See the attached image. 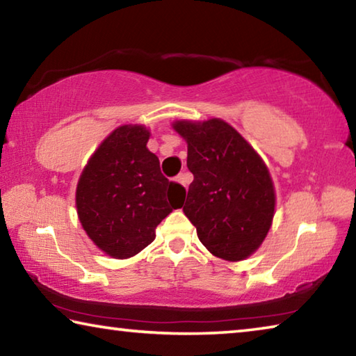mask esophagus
Instances as JSON below:
<instances>
[{"label":"esophagus","instance_id":"obj_1","mask_svg":"<svg viewBox=\"0 0 356 356\" xmlns=\"http://www.w3.org/2000/svg\"><path fill=\"white\" fill-rule=\"evenodd\" d=\"M176 180H177V182L180 184V185H184L185 186V188H186V186H188V184H190V180H188V174H179V176L176 177Z\"/></svg>","mask_w":356,"mask_h":356}]
</instances>
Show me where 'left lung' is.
<instances>
[{
  "label": "left lung",
  "instance_id": "left-lung-1",
  "mask_svg": "<svg viewBox=\"0 0 356 356\" xmlns=\"http://www.w3.org/2000/svg\"><path fill=\"white\" fill-rule=\"evenodd\" d=\"M188 144L193 182L184 206L197 238L213 256L242 261L267 236L275 213V188L261 156L221 119L177 120Z\"/></svg>",
  "mask_w": 356,
  "mask_h": 356
}]
</instances>
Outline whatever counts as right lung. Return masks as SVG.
Listing matches in <instances>:
<instances>
[{
    "label": "right lung",
    "mask_w": 356,
    "mask_h": 356,
    "mask_svg": "<svg viewBox=\"0 0 356 356\" xmlns=\"http://www.w3.org/2000/svg\"><path fill=\"white\" fill-rule=\"evenodd\" d=\"M144 125H120L89 159L76 185L78 218L108 256L127 259L154 242L155 227L182 207L185 188L160 171Z\"/></svg>",
    "instance_id": "add662e5"
}]
</instances>
